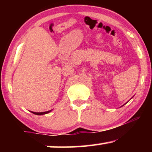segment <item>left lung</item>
Segmentation results:
<instances>
[{"label": "left lung", "instance_id": "8db88e82", "mask_svg": "<svg viewBox=\"0 0 152 152\" xmlns=\"http://www.w3.org/2000/svg\"><path fill=\"white\" fill-rule=\"evenodd\" d=\"M128 102H129V101H128ZM127 102H126V103H127ZM126 103H125V104H126ZM124 104H123V105H122V106H124Z\"/></svg>", "mask_w": 152, "mask_h": 152}]
</instances>
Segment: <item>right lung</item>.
<instances>
[{
	"instance_id": "obj_1",
	"label": "right lung",
	"mask_w": 152,
	"mask_h": 152,
	"mask_svg": "<svg viewBox=\"0 0 152 152\" xmlns=\"http://www.w3.org/2000/svg\"><path fill=\"white\" fill-rule=\"evenodd\" d=\"M52 110H50V111H45V112H34V111H30L31 113L35 114V115H45V114L49 113L50 112H51Z\"/></svg>"
}]
</instances>
